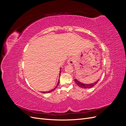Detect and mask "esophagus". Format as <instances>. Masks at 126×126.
<instances>
[{"label":"esophagus","instance_id":"esophagus-1","mask_svg":"<svg viewBox=\"0 0 126 126\" xmlns=\"http://www.w3.org/2000/svg\"><path fill=\"white\" fill-rule=\"evenodd\" d=\"M75 63V59L73 58H70L67 61V63L69 64H73Z\"/></svg>","mask_w":126,"mask_h":126}]
</instances>
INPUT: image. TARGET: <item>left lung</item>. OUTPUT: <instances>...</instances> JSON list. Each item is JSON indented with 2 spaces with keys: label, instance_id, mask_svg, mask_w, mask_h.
Instances as JSON below:
<instances>
[{
  "label": "left lung",
  "instance_id": "left-lung-1",
  "mask_svg": "<svg viewBox=\"0 0 126 126\" xmlns=\"http://www.w3.org/2000/svg\"><path fill=\"white\" fill-rule=\"evenodd\" d=\"M74 80H75L76 84H77L79 87L81 88H92L95 85L97 84L98 81L99 80V79L98 80H97L96 82L91 83H88V84H86V83H82L81 82H80L79 81H78V80L76 79H75Z\"/></svg>",
  "mask_w": 126,
  "mask_h": 126
}]
</instances>
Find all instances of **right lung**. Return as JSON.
<instances>
[{
  "mask_svg": "<svg viewBox=\"0 0 126 126\" xmlns=\"http://www.w3.org/2000/svg\"><path fill=\"white\" fill-rule=\"evenodd\" d=\"M60 69H61V68H60ZM60 72H61V71L60 70V74H59V75H60ZM59 80H58V83H57V85H56V86L55 87V88H54L53 89H52V90H50V91H41V93H44V94H45V93H51V92H52V91H54V90H55V89L56 88L58 87V85H59Z\"/></svg>",
  "mask_w": 126,
  "mask_h": 126,
  "instance_id": "add662e5",
  "label": "right lung"
}]
</instances>
